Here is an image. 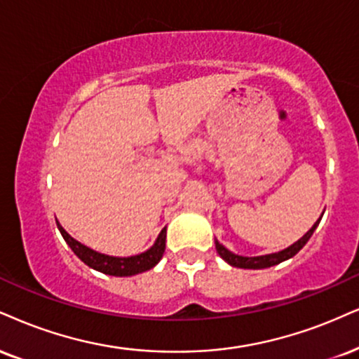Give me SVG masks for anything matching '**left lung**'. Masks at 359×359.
<instances>
[{"label": "left lung", "instance_id": "obj_1", "mask_svg": "<svg viewBox=\"0 0 359 359\" xmlns=\"http://www.w3.org/2000/svg\"><path fill=\"white\" fill-rule=\"evenodd\" d=\"M325 213V211H323ZM323 218V215L320 216V219L316 221L315 224H313L311 229L304 234L303 238H299L298 241L293 243L291 246L285 248V250L278 251V253H271V255H263V256H240V255H234L233 251H229L228 248H224L223 245L218 240H215V246H216V251H218V255L226 261L228 264H231L234 268H245V269H263V268H269V266H274V264H280L283 261L293 258V256L298 253L302 248L306 245L309 238H311V234L315 233V229L318 224H320V221Z\"/></svg>", "mask_w": 359, "mask_h": 359}]
</instances>
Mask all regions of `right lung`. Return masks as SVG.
Returning a JSON list of instances; mask_svg holds the SVG:
<instances>
[{
    "instance_id": "right-lung-1",
    "label": "right lung",
    "mask_w": 359,
    "mask_h": 359,
    "mask_svg": "<svg viewBox=\"0 0 359 359\" xmlns=\"http://www.w3.org/2000/svg\"><path fill=\"white\" fill-rule=\"evenodd\" d=\"M57 229H60L61 236L65 238V241L68 243V246L72 248L73 253L78 256L83 263L88 266L96 269V271L109 274V276H135V274L148 271L156 266L159 259L163 258L166 248V226L161 229V233L158 234L154 245L146 250L144 253L135 255V256H109L104 253H98V251L91 250L81 243L74 240L73 236H69L66 233V229L61 226L56 221Z\"/></svg>"
}]
</instances>
